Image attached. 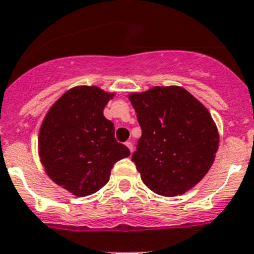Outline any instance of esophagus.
<instances>
[{
	"mask_svg": "<svg viewBox=\"0 0 254 254\" xmlns=\"http://www.w3.org/2000/svg\"><path fill=\"white\" fill-rule=\"evenodd\" d=\"M125 146L130 150V152H133V142H130V140H127V143H125Z\"/></svg>",
	"mask_w": 254,
	"mask_h": 254,
	"instance_id": "obj_1",
	"label": "esophagus"
}]
</instances>
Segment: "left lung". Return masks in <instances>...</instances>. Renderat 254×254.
<instances>
[{
  "mask_svg": "<svg viewBox=\"0 0 254 254\" xmlns=\"http://www.w3.org/2000/svg\"><path fill=\"white\" fill-rule=\"evenodd\" d=\"M129 99L142 129L131 156L140 178L159 195H182L214 161L219 138L212 116L180 86H155Z\"/></svg>",
  "mask_w": 254,
  "mask_h": 254,
  "instance_id": "left-lung-1",
  "label": "left lung"
}]
</instances>
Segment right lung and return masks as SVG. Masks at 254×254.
Listing matches in <instances>:
<instances>
[{"label": "right lung", "instance_id": "1", "mask_svg": "<svg viewBox=\"0 0 254 254\" xmlns=\"http://www.w3.org/2000/svg\"><path fill=\"white\" fill-rule=\"evenodd\" d=\"M112 97L97 86L73 87L51 106L40 129L38 151L46 173L78 197L101 190L114 164L130 155L103 116Z\"/></svg>", "mask_w": 254, "mask_h": 254}]
</instances>
